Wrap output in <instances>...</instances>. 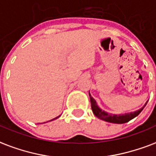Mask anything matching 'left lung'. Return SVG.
<instances>
[{
	"label": "left lung",
	"mask_w": 156,
	"mask_h": 156,
	"mask_svg": "<svg viewBox=\"0 0 156 156\" xmlns=\"http://www.w3.org/2000/svg\"><path fill=\"white\" fill-rule=\"evenodd\" d=\"M89 97H90V101H91V110H92V112H93L94 115H96L97 118H99L100 119L113 123H128V121H130L133 118L136 117L141 112V110L144 109L146 105L147 104V102L144 106L141 108L140 110L135 111V112L128 113V114H125V115H112V114H108L104 110H102L101 108H99V106L97 104V101L93 99V97H91L90 93H89Z\"/></svg>",
	"instance_id": "left-lung-1"
}]
</instances>
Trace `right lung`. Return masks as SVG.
<instances>
[{
	"label": "right lung",
	"mask_w": 156,
	"mask_h": 156,
	"mask_svg": "<svg viewBox=\"0 0 156 156\" xmlns=\"http://www.w3.org/2000/svg\"><path fill=\"white\" fill-rule=\"evenodd\" d=\"M59 116H60V115H59ZM59 116H58V117H56V118H55V119H52L49 120V121H48V122H50V121H52V120H55V119H58V118H59ZM44 123H46V122H44Z\"/></svg>",
	"instance_id": "add662e5"
}]
</instances>
